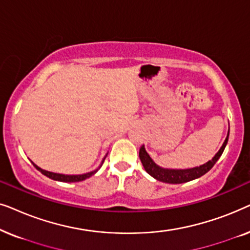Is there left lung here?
Masks as SVG:
<instances>
[{
    "instance_id": "left-lung-1",
    "label": "left lung",
    "mask_w": 250,
    "mask_h": 250,
    "mask_svg": "<svg viewBox=\"0 0 250 250\" xmlns=\"http://www.w3.org/2000/svg\"><path fill=\"white\" fill-rule=\"evenodd\" d=\"M230 132V131H229ZM229 132L228 136L225 139L223 145H222L221 149L218 150V152L215 155L211 160L207 162L204 165H200L199 167H193V168H188V169H168V168H163L157 165V164L151 159V157L148 155V152L146 151L145 146H142L140 148L139 157L141 159V163L143 167H145L146 172L150 174L152 177H155L156 180L160 181L164 183H169V184H180V183H186L189 181L196 180L198 177L203 176L204 174L209 172L211 167L215 165V163L217 162L218 158L223 153L225 146H227L228 140H229Z\"/></svg>"
}]
</instances>
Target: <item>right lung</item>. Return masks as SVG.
I'll return each mask as SVG.
<instances>
[{
	"label": "right lung",
	"mask_w": 250,
	"mask_h": 250,
	"mask_svg": "<svg viewBox=\"0 0 250 250\" xmlns=\"http://www.w3.org/2000/svg\"><path fill=\"white\" fill-rule=\"evenodd\" d=\"M104 158H105V157H104ZM104 160H102L101 165L99 166L97 169L92 170V172L86 173V174H80V175H64V174L52 173V172H49V170L42 169V168H41V167L35 165V164H34L33 162H32V164H33L34 166L36 167L37 170H40V172L42 173L43 175L47 176V177H49V179H52V180H54V181H60V182H80V181H84V180L88 179V177H90V176L94 175V174L97 173L99 169H100V167L102 166V164H104Z\"/></svg>",
	"instance_id": "obj_1"
}]
</instances>
